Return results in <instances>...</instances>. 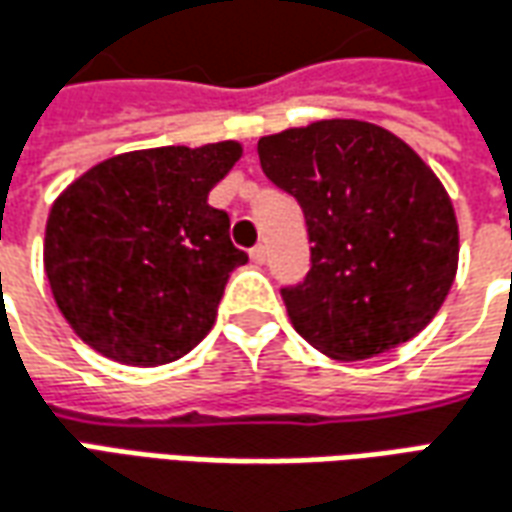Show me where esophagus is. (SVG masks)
Listing matches in <instances>:
<instances>
[{
	"label": "esophagus",
	"mask_w": 512,
	"mask_h": 512,
	"mask_svg": "<svg viewBox=\"0 0 512 512\" xmlns=\"http://www.w3.org/2000/svg\"><path fill=\"white\" fill-rule=\"evenodd\" d=\"M249 257H252V263H257V266H263L266 263V257H268V249L263 244H257L252 252H249Z\"/></svg>",
	"instance_id": "34e87169"
}]
</instances>
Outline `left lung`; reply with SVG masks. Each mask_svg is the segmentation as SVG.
<instances>
[{"mask_svg": "<svg viewBox=\"0 0 512 512\" xmlns=\"http://www.w3.org/2000/svg\"><path fill=\"white\" fill-rule=\"evenodd\" d=\"M266 177L299 202L310 235L302 285L282 288L293 330L332 360L416 338L441 310L460 257L438 174L380 124L321 119L263 135Z\"/></svg>", "mask_w": 512, "mask_h": 512, "instance_id": "8db88e82", "label": "left lung"}]
</instances>
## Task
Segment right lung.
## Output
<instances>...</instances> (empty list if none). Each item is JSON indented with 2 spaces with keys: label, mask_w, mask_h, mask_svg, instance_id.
<instances>
[{
  "label": "right lung",
  "mask_w": 512,
  "mask_h": 512,
  "mask_svg": "<svg viewBox=\"0 0 512 512\" xmlns=\"http://www.w3.org/2000/svg\"><path fill=\"white\" fill-rule=\"evenodd\" d=\"M244 146H157L107 157L57 196L44 271L82 343L124 366H163L205 338L246 252L210 188Z\"/></svg>",
  "instance_id": "right-lung-1"
}]
</instances>
